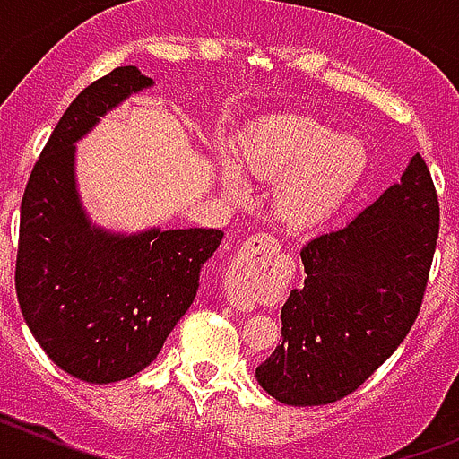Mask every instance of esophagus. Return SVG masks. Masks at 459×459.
<instances>
[{
    "label": "esophagus",
    "instance_id": "1",
    "mask_svg": "<svg viewBox=\"0 0 459 459\" xmlns=\"http://www.w3.org/2000/svg\"><path fill=\"white\" fill-rule=\"evenodd\" d=\"M248 243H259V248H264V246H269V243H275V238L266 237V234H257V237L250 238ZM230 275H234L232 282H227V299H230V303H232L234 307H238V310H243V312L253 310L255 301L250 299L248 294H246V291H243L241 282H238V278H237L238 273H237V271H232Z\"/></svg>",
    "mask_w": 459,
    "mask_h": 459
}]
</instances>
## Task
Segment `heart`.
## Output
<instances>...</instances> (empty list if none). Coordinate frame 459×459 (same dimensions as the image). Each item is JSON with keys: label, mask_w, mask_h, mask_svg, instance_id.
<instances>
[{"label": "heart", "mask_w": 459, "mask_h": 459, "mask_svg": "<svg viewBox=\"0 0 459 459\" xmlns=\"http://www.w3.org/2000/svg\"><path fill=\"white\" fill-rule=\"evenodd\" d=\"M238 172L271 186L275 222L290 232L322 227L363 179L368 152L359 137L333 133L306 115H278L250 128L237 149ZM227 195L241 197V177L222 168Z\"/></svg>", "instance_id": "obj_1"}]
</instances>
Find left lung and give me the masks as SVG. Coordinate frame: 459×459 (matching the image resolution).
<instances>
[{"label":"left lung","mask_w":459,"mask_h":459,"mask_svg":"<svg viewBox=\"0 0 459 459\" xmlns=\"http://www.w3.org/2000/svg\"><path fill=\"white\" fill-rule=\"evenodd\" d=\"M437 237L439 200L416 153L350 225L303 246L306 280L282 306V342L255 370L259 386L291 407L354 393L419 317Z\"/></svg>","instance_id":"1"}]
</instances>
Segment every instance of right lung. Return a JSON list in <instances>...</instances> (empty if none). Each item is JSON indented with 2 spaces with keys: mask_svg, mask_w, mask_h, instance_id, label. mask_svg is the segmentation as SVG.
<instances>
[{
  "mask_svg": "<svg viewBox=\"0 0 459 459\" xmlns=\"http://www.w3.org/2000/svg\"><path fill=\"white\" fill-rule=\"evenodd\" d=\"M153 87L119 66L68 105L40 152L20 206L15 291L36 342L89 384L128 379L158 356L200 287L221 230L115 234L93 225L75 181V142L131 93Z\"/></svg>",
  "mask_w": 459,
  "mask_h": 459,
  "instance_id": "right-lung-1",
  "label": "right lung"
}]
</instances>
